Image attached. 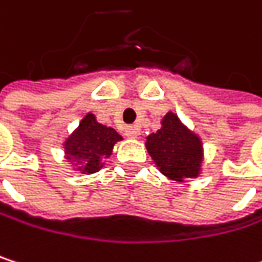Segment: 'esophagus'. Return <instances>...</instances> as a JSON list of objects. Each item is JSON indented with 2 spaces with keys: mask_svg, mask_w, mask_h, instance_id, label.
<instances>
[{
  "mask_svg": "<svg viewBox=\"0 0 262 262\" xmlns=\"http://www.w3.org/2000/svg\"><path fill=\"white\" fill-rule=\"evenodd\" d=\"M138 135H139V127H138V126H129V127L126 129V136H129L132 139L138 138Z\"/></svg>",
  "mask_w": 262,
  "mask_h": 262,
  "instance_id": "obj_1",
  "label": "esophagus"
}]
</instances>
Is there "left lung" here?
I'll return each mask as SVG.
<instances>
[{
    "label": "left lung",
    "mask_w": 262,
    "mask_h": 262,
    "mask_svg": "<svg viewBox=\"0 0 262 262\" xmlns=\"http://www.w3.org/2000/svg\"><path fill=\"white\" fill-rule=\"evenodd\" d=\"M162 127L147 136L145 147L159 171L171 181L197 178L202 170L203 147L200 138L183 126L179 117L168 112Z\"/></svg>",
    "instance_id": "8db88e82"
}]
</instances>
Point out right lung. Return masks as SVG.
Listing matches in <instances>:
<instances>
[{"mask_svg":"<svg viewBox=\"0 0 262 262\" xmlns=\"http://www.w3.org/2000/svg\"><path fill=\"white\" fill-rule=\"evenodd\" d=\"M121 139L118 132L100 124L94 114H86L79 127L63 142L65 158L74 170L92 174L103 168V159L112 155L114 145Z\"/></svg>","mask_w":262,"mask_h":262,"instance_id":"obj_1","label":"right lung"}]
</instances>
